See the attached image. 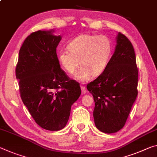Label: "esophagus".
I'll use <instances>...</instances> for the list:
<instances>
[{
	"mask_svg": "<svg viewBox=\"0 0 157 157\" xmlns=\"http://www.w3.org/2000/svg\"><path fill=\"white\" fill-rule=\"evenodd\" d=\"M80 88H81V90H82V94H84L86 92L85 88H84V86H82V85H80Z\"/></svg>",
	"mask_w": 157,
	"mask_h": 157,
	"instance_id": "1",
	"label": "esophagus"
}]
</instances>
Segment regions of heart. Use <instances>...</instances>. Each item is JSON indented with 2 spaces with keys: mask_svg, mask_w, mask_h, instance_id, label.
I'll list each match as a JSON object with an SVG mask.
<instances>
[{
  "mask_svg": "<svg viewBox=\"0 0 157 157\" xmlns=\"http://www.w3.org/2000/svg\"><path fill=\"white\" fill-rule=\"evenodd\" d=\"M68 49L58 52V60L71 75L75 73L81 64L82 67L75 77L80 82L88 80L91 75L98 76L103 73L113 52L112 43L108 37L92 34H82L75 38L68 44Z\"/></svg>",
  "mask_w": 157,
  "mask_h": 157,
  "instance_id": "b5f03b06",
  "label": "heart"
}]
</instances>
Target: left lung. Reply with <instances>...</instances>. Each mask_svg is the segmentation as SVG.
Here are the masks:
<instances>
[{
	"label": "left lung",
	"instance_id": "8db88e82",
	"mask_svg": "<svg viewBox=\"0 0 157 157\" xmlns=\"http://www.w3.org/2000/svg\"><path fill=\"white\" fill-rule=\"evenodd\" d=\"M138 80L133 47L124 34L119 33L108 67L86 86L95 102L93 114L99 131L113 133L124 127L138 95Z\"/></svg>",
	"mask_w": 157,
	"mask_h": 157
}]
</instances>
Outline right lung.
<instances>
[{
  "instance_id": "obj_1",
  "label": "right lung",
  "mask_w": 157,
  "mask_h": 157,
  "mask_svg": "<svg viewBox=\"0 0 157 157\" xmlns=\"http://www.w3.org/2000/svg\"><path fill=\"white\" fill-rule=\"evenodd\" d=\"M54 32L38 31L27 37L15 72L21 100L32 117L40 127L54 131L66 126L81 89L61 68L56 47L61 36Z\"/></svg>"
}]
</instances>
